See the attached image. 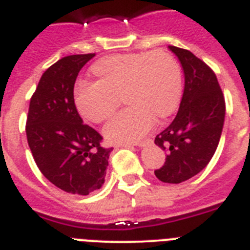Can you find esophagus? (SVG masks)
I'll return each mask as SVG.
<instances>
[{"label": "esophagus", "instance_id": "esophagus-1", "mask_svg": "<svg viewBox=\"0 0 250 250\" xmlns=\"http://www.w3.org/2000/svg\"><path fill=\"white\" fill-rule=\"evenodd\" d=\"M149 143H151V140H144V141H139V143H136V144H133V145H136V146H145L146 144H149ZM123 146H125V147H127V146H131V144H125V145H123Z\"/></svg>", "mask_w": 250, "mask_h": 250}]
</instances>
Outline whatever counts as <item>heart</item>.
Listing matches in <instances>:
<instances>
[{
    "label": "heart",
    "instance_id": "obj_1",
    "mask_svg": "<svg viewBox=\"0 0 250 250\" xmlns=\"http://www.w3.org/2000/svg\"><path fill=\"white\" fill-rule=\"evenodd\" d=\"M99 81H79L74 101L79 113L93 123L110 117L123 95L128 107L115 115L104 128L114 143L137 141L158 118L171 114L182 92V72L177 60L166 51L113 55L92 68Z\"/></svg>",
    "mask_w": 250,
    "mask_h": 250
}]
</instances>
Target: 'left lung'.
Returning a JSON list of instances; mask_svg holds the SVG:
<instances>
[{
    "mask_svg": "<svg viewBox=\"0 0 250 250\" xmlns=\"http://www.w3.org/2000/svg\"><path fill=\"white\" fill-rule=\"evenodd\" d=\"M185 73L180 109L171 125L155 137L166 162L154 173L160 181L180 184L209 163L220 143L225 121V97L217 77L206 62L185 48L169 46Z\"/></svg>",
    "mask_w": 250,
    "mask_h": 250,
    "instance_id": "obj_1",
    "label": "left lung"
}]
</instances>
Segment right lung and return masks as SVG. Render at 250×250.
Returning <instances> with one entry per match:
<instances>
[{
    "mask_svg": "<svg viewBox=\"0 0 250 250\" xmlns=\"http://www.w3.org/2000/svg\"><path fill=\"white\" fill-rule=\"evenodd\" d=\"M95 54L70 55L42 74L30 97L26 140L38 169L62 191L88 195L105 181L110 149L84 125L74 104L79 70Z\"/></svg>",
    "mask_w": 250,
    "mask_h": 250,
    "instance_id": "right-lung-1",
    "label": "right lung"
}]
</instances>
